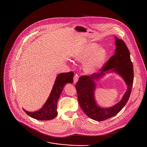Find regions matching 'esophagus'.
<instances>
[{
	"label": "esophagus",
	"instance_id": "esophagus-1",
	"mask_svg": "<svg viewBox=\"0 0 147 147\" xmlns=\"http://www.w3.org/2000/svg\"><path fill=\"white\" fill-rule=\"evenodd\" d=\"M78 80V76L77 74H75L74 76V82L76 83Z\"/></svg>",
	"mask_w": 147,
	"mask_h": 147
}]
</instances>
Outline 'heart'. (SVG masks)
Wrapping results in <instances>:
<instances>
[{"instance_id":"heart-1","label":"heart","mask_w":147,"mask_h":147,"mask_svg":"<svg viewBox=\"0 0 147 147\" xmlns=\"http://www.w3.org/2000/svg\"><path fill=\"white\" fill-rule=\"evenodd\" d=\"M108 57V52L104 47L95 42H88L83 45L74 54V59L84 63L85 71L89 74L100 70L105 64Z\"/></svg>"}]
</instances>
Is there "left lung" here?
Returning <instances> with one entry per match:
<instances>
[{
    "mask_svg": "<svg viewBox=\"0 0 147 147\" xmlns=\"http://www.w3.org/2000/svg\"><path fill=\"white\" fill-rule=\"evenodd\" d=\"M115 38V54L100 69V72L93 73L89 76H81L76 85L78 101L81 108L88 117L97 121H103L117 115L127 103L133 86V66L129 51L122 40L117 37ZM108 70L120 75L124 80L128 89L119 102L111 108H102L97 105L95 101L94 81L104 75Z\"/></svg>",
    "mask_w": 147,
    "mask_h": 147,
    "instance_id": "left-lung-1",
    "label": "left lung"
}]
</instances>
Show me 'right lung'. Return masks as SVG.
<instances>
[{"label":"right lung","mask_w":147,"mask_h":147,"mask_svg":"<svg viewBox=\"0 0 147 147\" xmlns=\"http://www.w3.org/2000/svg\"><path fill=\"white\" fill-rule=\"evenodd\" d=\"M73 71L63 73L58 75L48 99L42 107L35 112H29L23 109L30 117L37 120L47 121L53 119L58 115L57 103L63 88L66 83L73 82Z\"/></svg>","instance_id":"right-lung-1"}]
</instances>
